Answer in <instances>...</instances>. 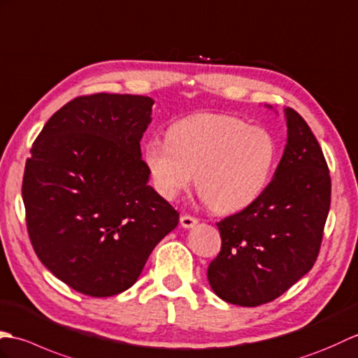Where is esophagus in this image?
<instances>
[{
  "mask_svg": "<svg viewBox=\"0 0 358 358\" xmlns=\"http://www.w3.org/2000/svg\"><path fill=\"white\" fill-rule=\"evenodd\" d=\"M180 225L184 228H193L194 225H197V219L193 217V216H188V214H182Z\"/></svg>",
  "mask_w": 358,
  "mask_h": 358,
  "instance_id": "1",
  "label": "esophagus"
}]
</instances>
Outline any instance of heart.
Returning <instances> with one entry per match:
<instances>
[{
    "mask_svg": "<svg viewBox=\"0 0 358 358\" xmlns=\"http://www.w3.org/2000/svg\"><path fill=\"white\" fill-rule=\"evenodd\" d=\"M156 192L174 201L192 185L216 213L246 208L264 193L277 161V142L264 127L220 113L173 122L166 141L152 138L142 152Z\"/></svg>",
    "mask_w": 358,
    "mask_h": 358,
    "instance_id": "1",
    "label": "heart"
}]
</instances>
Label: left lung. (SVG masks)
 I'll return each instance as SVG.
<instances>
[{
	"mask_svg": "<svg viewBox=\"0 0 358 358\" xmlns=\"http://www.w3.org/2000/svg\"><path fill=\"white\" fill-rule=\"evenodd\" d=\"M288 139L273 180L241 213L217 222L222 248L208 282L233 305L277 299L315 264L331 205V178L305 119L285 108Z\"/></svg>",
	"mask_w": 358,
	"mask_h": 358,
	"instance_id": "left-lung-1",
	"label": "left lung"
}]
</instances>
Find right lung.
<instances>
[{"instance_id": "add662e5", "label": "right lung", "mask_w": 358, "mask_h": 358, "mask_svg": "<svg viewBox=\"0 0 358 358\" xmlns=\"http://www.w3.org/2000/svg\"><path fill=\"white\" fill-rule=\"evenodd\" d=\"M153 104L139 94L75 98L31 145L22 179L30 242L55 277L85 296L129 289L178 227L141 157Z\"/></svg>"}]
</instances>
